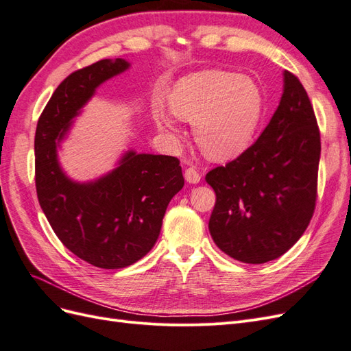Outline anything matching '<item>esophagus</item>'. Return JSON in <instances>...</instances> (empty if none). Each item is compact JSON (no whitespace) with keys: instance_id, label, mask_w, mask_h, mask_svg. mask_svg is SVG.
I'll return each instance as SVG.
<instances>
[{"instance_id":"34e87169","label":"esophagus","mask_w":351,"mask_h":351,"mask_svg":"<svg viewBox=\"0 0 351 351\" xmlns=\"http://www.w3.org/2000/svg\"><path fill=\"white\" fill-rule=\"evenodd\" d=\"M184 178L190 184H196L200 182V174L197 173V169L195 167H189L184 171Z\"/></svg>"}]
</instances>
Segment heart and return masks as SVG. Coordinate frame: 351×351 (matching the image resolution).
<instances>
[{"mask_svg":"<svg viewBox=\"0 0 351 351\" xmlns=\"http://www.w3.org/2000/svg\"><path fill=\"white\" fill-rule=\"evenodd\" d=\"M169 110H158V129L177 134V117L193 123L195 139L206 156L231 159L250 146L265 112V97L252 77L202 70L180 79L169 93Z\"/></svg>","mask_w":351,"mask_h":351,"instance_id":"heart-1","label":"heart"}]
</instances>
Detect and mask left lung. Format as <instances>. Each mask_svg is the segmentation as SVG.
Masks as SVG:
<instances>
[{
  "label": "left lung",
  "instance_id": "obj_1",
  "mask_svg": "<svg viewBox=\"0 0 351 351\" xmlns=\"http://www.w3.org/2000/svg\"><path fill=\"white\" fill-rule=\"evenodd\" d=\"M277 111L249 149L205 177L217 204L209 232L230 258L265 263L303 236L315 210L321 136L300 80L282 73Z\"/></svg>",
  "mask_w": 351,
  "mask_h": 351
}]
</instances>
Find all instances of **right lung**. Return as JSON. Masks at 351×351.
<instances>
[{"mask_svg": "<svg viewBox=\"0 0 351 351\" xmlns=\"http://www.w3.org/2000/svg\"><path fill=\"white\" fill-rule=\"evenodd\" d=\"M130 66L108 58L71 73L52 93L35 134L39 205L61 243L102 269L129 267L154 247L169 200L184 186L180 161L168 155L129 149L111 171L89 182L73 180L60 164L61 142L84 105Z\"/></svg>", "mask_w": 351, "mask_h": 351, "instance_id": "add662e5", "label": "right lung"}]
</instances>
